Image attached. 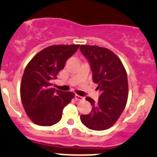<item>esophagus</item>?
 <instances>
[{"mask_svg":"<svg viewBox=\"0 0 157 157\" xmlns=\"http://www.w3.org/2000/svg\"><path fill=\"white\" fill-rule=\"evenodd\" d=\"M75 99H77V100H82V99H83V96H79V95H75Z\"/></svg>","mask_w":157,"mask_h":157,"instance_id":"1","label":"esophagus"}]
</instances>
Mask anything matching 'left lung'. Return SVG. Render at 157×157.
Listing matches in <instances>:
<instances>
[{
    "mask_svg": "<svg viewBox=\"0 0 157 157\" xmlns=\"http://www.w3.org/2000/svg\"><path fill=\"white\" fill-rule=\"evenodd\" d=\"M80 52L90 63L93 80L99 91L98 102L86 99L93 105L88 115H80L89 129L102 131L112 127L125 108L128 96V77L121 60L108 48L80 45Z\"/></svg>",
    "mask_w": 157,
    "mask_h": 157,
    "instance_id": "left-lung-1",
    "label": "left lung"
}]
</instances>
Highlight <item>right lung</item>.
Returning <instances> with one entry per match:
<instances>
[{"label": "right lung", "mask_w": 157, "mask_h": 157, "mask_svg": "<svg viewBox=\"0 0 157 157\" xmlns=\"http://www.w3.org/2000/svg\"><path fill=\"white\" fill-rule=\"evenodd\" d=\"M80 45H52L39 52L25 68L20 85L23 108L30 119L42 126H52L62 117L64 107L74 93L52 87V81L64 69L66 61Z\"/></svg>", "instance_id": "obj_1"}]
</instances>
